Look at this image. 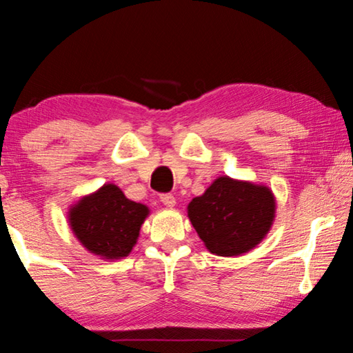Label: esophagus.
Masks as SVG:
<instances>
[{
	"label": "esophagus",
	"mask_w": 353,
	"mask_h": 353,
	"mask_svg": "<svg viewBox=\"0 0 353 353\" xmlns=\"http://www.w3.org/2000/svg\"><path fill=\"white\" fill-rule=\"evenodd\" d=\"M161 201H162V204L167 205V207H175V204H176L175 196H173V194H162Z\"/></svg>",
	"instance_id": "obj_1"
}]
</instances>
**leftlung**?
<instances>
[{
  "mask_svg": "<svg viewBox=\"0 0 353 353\" xmlns=\"http://www.w3.org/2000/svg\"><path fill=\"white\" fill-rule=\"evenodd\" d=\"M276 214L273 191L265 185L219 176L188 204V219L207 250L220 257L249 252L268 234Z\"/></svg>",
  "mask_w": 353,
  "mask_h": 353,
  "instance_id": "1",
  "label": "left lung"
}]
</instances>
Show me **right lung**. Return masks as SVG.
Masks as SVG:
<instances>
[{
  "label": "right lung",
  "instance_id": "1",
  "mask_svg": "<svg viewBox=\"0 0 353 353\" xmlns=\"http://www.w3.org/2000/svg\"><path fill=\"white\" fill-rule=\"evenodd\" d=\"M72 233L88 252L104 260L128 257L137 244L149 207L127 199L119 186L108 183L70 205Z\"/></svg>",
  "mask_w": 353,
  "mask_h": 353
}]
</instances>
